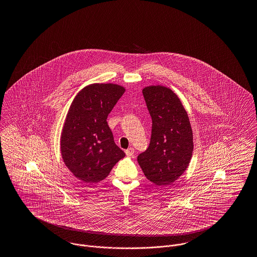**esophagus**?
I'll return each instance as SVG.
<instances>
[{
  "instance_id": "obj_1",
  "label": "esophagus",
  "mask_w": 257,
  "mask_h": 257,
  "mask_svg": "<svg viewBox=\"0 0 257 257\" xmlns=\"http://www.w3.org/2000/svg\"><path fill=\"white\" fill-rule=\"evenodd\" d=\"M134 152L135 150L133 147H130V148H128V149H126V150H125V153H126V155H127L128 157H133Z\"/></svg>"
}]
</instances>
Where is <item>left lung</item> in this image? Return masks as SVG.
I'll return each mask as SVG.
<instances>
[{
    "mask_svg": "<svg viewBox=\"0 0 257 257\" xmlns=\"http://www.w3.org/2000/svg\"><path fill=\"white\" fill-rule=\"evenodd\" d=\"M152 118L149 147L138 156L147 179L165 186L174 182L189 166L194 149L193 131L180 99L168 87L143 89Z\"/></svg>",
    "mask_w": 257,
    "mask_h": 257,
    "instance_id": "1",
    "label": "left lung"
}]
</instances>
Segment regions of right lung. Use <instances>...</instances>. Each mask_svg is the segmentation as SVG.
Segmentation results:
<instances>
[{
	"label": "right lung",
	"instance_id": "right-lung-1",
	"mask_svg": "<svg viewBox=\"0 0 257 257\" xmlns=\"http://www.w3.org/2000/svg\"><path fill=\"white\" fill-rule=\"evenodd\" d=\"M124 91L123 86L113 84H93L82 89L71 104L61 133V156L83 182L105 179L125 156L107 122Z\"/></svg>",
	"mask_w": 257,
	"mask_h": 257
}]
</instances>
